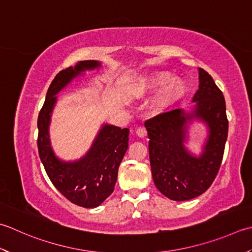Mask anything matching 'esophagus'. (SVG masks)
<instances>
[{"instance_id":"esophagus-1","label":"esophagus","mask_w":252,"mask_h":252,"mask_svg":"<svg viewBox=\"0 0 252 252\" xmlns=\"http://www.w3.org/2000/svg\"><path fill=\"white\" fill-rule=\"evenodd\" d=\"M135 132H136L137 136H140V137H144V136H146V134H147L146 129H145L144 126H140V127H137Z\"/></svg>"}]
</instances>
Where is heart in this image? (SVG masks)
I'll use <instances>...</instances> for the list:
<instances>
[{
	"instance_id": "heart-1",
	"label": "heart",
	"mask_w": 252,
	"mask_h": 252,
	"mask_svg": "<svg viewBox=\"0 0 252 252\" xmlns=\"http://www.w3.org/2000/svg\"><path fill=\"white\" fill-rule=\"evenodd\" d=\"M146 86L152 91H157L159 90V88L164 87V90L160 92L156 99V105L159 107L168 105L169 102L175 99L180 91L179 84L176 82L171 83V78L168 75H156L154 77H152L151 80L147 82Z\"/></svg>"
}]
</instances>
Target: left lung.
Here are the masks:
<instances>
[{
    "mask_svg": "<svg viewBox=\"0 0 252 252\" xmlns=\"http://www.w3.org/2000/svg\"><path fill=\"white\" fill-rule=\"evenodd\" d=\"M199 90L193 111L177 108L145 121L153 180L162 194L174 201L196 198L213 184L223 159L228 120L223 93L203 68H199ZM194 119L209 129L204 152L198 158L185 149L187 124Z\"/></svg>",
    "mask_w": 252,
    "mask_h": 252,
    "instance_id": "left-lung-1",
    "label": "left lung"
}]
</instances>
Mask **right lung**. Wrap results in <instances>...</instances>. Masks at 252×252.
I'll return each instance as SVG.
<instances>
[{
    "label": "right lung",
    "instance_id": "right-lung-1",
    "mask_svg": "<svg viewBox=\"0 0 252 252\" xmlns=\"http://www.w3.org/2000/svg\"><path fill=\"white\" fill-rule=\"evenodd\" d=\"M99 66L100 62L87 60L59 72L49 86L37 122L39 157L49 179L68 201L86 209L100 205L113 192L118 169L129 146V129L103 125L85 156L75 161H63L52 151L49 125L57 94L82 72Z\"/></svg>",
    "mask_w": 252,
    "mask_h": 252
}]
</instances>
